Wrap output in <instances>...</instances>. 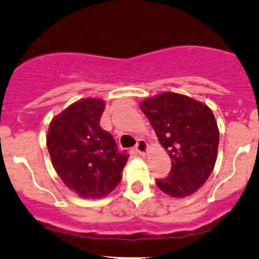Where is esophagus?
<instances>
[{
    "instance_id": "esophagus-1",
    "label": "esophagus",
    "mask_w": 259,
    "mask_h": 259,
    "mask_svg": "<svg viewBox=\"0 0 259 259\" xmlns=\"http://www.w3.org/2000/svg\"><path fill=\"white\" fill-rule=\"evenodd\" d=\"M135 150H137L138 153H139L140 155H145L148 153V144L145 140L140 139L138 140L137 145H135Z\"/></svg>"
}]
</instances>
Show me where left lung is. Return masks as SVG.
Here are the masks:
<instances>
[{
	"label": "left lung",
	"instance_id": "left-lung-1",
	"mask_svg": "<svg viewBox=\"0 0 259 259\" xmlns=\"http://www.w3.org/2000/svg\"><path fill=\"white\" fill-rule=\"evenodd\" d=\"M158 140L168 152L172 168L157 180L160 191L172 197L196 192L214 169L219 129L211 109L175 92H163L140 104Z\"/></svg>",
	"mask_w": 259,
	"mask_h": 259
}]
</instances>
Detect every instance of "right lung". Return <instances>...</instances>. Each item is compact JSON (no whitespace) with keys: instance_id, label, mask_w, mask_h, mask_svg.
I'll return each mask as SVG.
<instances>
[{"instance_id":"1","label":"right lung","mask_w":259,"mask_h":259,"mask_svg":"<svg viewBox=\"0 0 259 259\" xmlns=\"http://www.w3.org/2000/svg\"><path fill=\"white\" fill-rule=\"evenodd\" d=\"M104 100L83 99L52 120L47 147L64 185L83 199H100L122 177L129 155L117 152L109 132L100 126Z\"/></svg>"}]
</instances>
